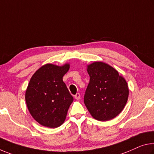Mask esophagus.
Masks as SVG:
<instances>
[{
    "label": "esophagus",
    "mask_w": 154,
    "mask_h": 154,
    "mask_svg": "<svg viewBox=\"0 0 154 154\" xmlns=\"http://www.w3.org/2000/svg\"><path fill=\"white\" fill-rule=\"evenodd\" d=\"M80 97H81V96H80V94L79 93V92H78V93H77L75 95V98L77 100H79Z\"/></svg>",
    "instance_id": "1"
}]
</instances>
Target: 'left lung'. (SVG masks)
Here are the masks:
<instances>
[{"label": "left lung", "mask_w": 154, "mask_h": 154, "mask_svg": "<svg viewBox=\"0 0 154 154\" xmlns=\"http://www.w3.org/2000/svg\"><path fill=\"white\" fill-rule=\"evenodd\" d=\"M90 82L84 101L94 119L106 121L121 113L128 101L129 89L126 81L117 70L103 62L88 66Z\"/></svg>", "instance_id": "left-lung-1"}]
</instances>
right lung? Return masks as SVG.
<instances>
[{
	"label": "right lung",
	"instance_id": "right-lung-1",
	"mask_svg": "<svg viewBox=\"0 0 154 154\" xmlns=\"http://www.w3.org/2000/svg\"><path fill=\"white\" fill-rule=\"evenodd\" d=\"M69 64L63 66L47 64L34 73L26 90L29 111L40 125L55 128L62 125L73 101L63 76Z\"/></svg>",
	"mask_w": 154,
	"mask_h": 154
}]
</instances>
